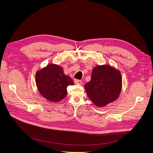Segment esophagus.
<instances>
[{"label":"esophagus","instance_id":"obj_1","mask_svg":"<svg viewBox=\"0 0 153 153\" xmlns=\"http://www.w3.org/2000/svg\"><path fill=\"white\" fill-rule=\"evenodd\" d=\"M74 82H75L76 84H79V85H81L82 83V81H81V80H79V79H75Z\"/></svg>","mask_w":153,"mask_h":153}]
</instances>
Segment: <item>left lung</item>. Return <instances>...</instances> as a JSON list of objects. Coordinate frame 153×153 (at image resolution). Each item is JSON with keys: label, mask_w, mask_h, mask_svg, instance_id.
Segmentation results:
<instances>
[{"label": "left lung", "mask_w": 153, "mask_h": 153, "mask_svg": "<svg viewBox=\"0 0 153 153\" xmlns=\"http://www.w3.org/2000/svg\"><path fill=\"white\" fill-rule=\"evenodd\" d=\"M122 84L119 71L110 66H99L94 68L91 81L85 84V89L96 106L103 107L118 98Z\"/></svg>", "instance_id": "obj_1"}]
</instances>
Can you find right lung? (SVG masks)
<instances>
[{"label":"right lung","instance_id":"obj_1","mask_svg":"<svg viewBox=\"0 0 153 153\" xmlns=\"http://www.w3.org/2000/svg\"><path fill=\"white\" fill-rule=\"evenodd\" d=\"M36 83L40 94L51 102H59L67 95V87L74 84L62 68L50 64L36 73Z\"/></svg>","mask_w":153,"mask_h":153}]
</instances>
